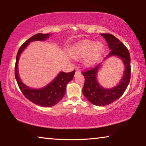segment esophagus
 Masks as SVG:
<instances>
[{
    "label": "esophagus",
    "instance_id": "1",
    "mask_svg": "<svg viewBox=\"0 0 146 146\" xmlns=\"http://www.w3.org/2000/svg\"><path fill=\"white\" fill-rule=\"evenodd\" d=\"M80 72L79 71H78V70H76V71H75V75H78V74H80Z\"/></svg>",
    "mask_w": 146,
    "mask_h": 146
}]
</instances>
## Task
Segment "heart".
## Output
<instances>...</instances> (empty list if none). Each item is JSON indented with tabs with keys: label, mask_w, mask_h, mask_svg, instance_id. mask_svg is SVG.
<instances>
[{
	"label": "heart",
	"mask_w": 146,
	"mask_h": 146,
	"mask_svg": "<svg viewBox=\"0 0 146 146\" xmlns=\"http://www.w3.org/2000/svg\"><path fill=\"white\" fill-rule=\"evenodd\" d=\"M104 51V46L101 42L86 40L78 43L71 51V57L75 59L83 58L85 66L90 67L94 65L100 58Z\"/></svg>",
	"instance_id": "b5f03b06"
}]
</instances>
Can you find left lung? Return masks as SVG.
I'll return each mask as SVG.
<instances>
[{"instance_id": "left-lung-1", "label": "left lung", "mask_w": 146, "mask_h": 146, "mask_svg": "<svg viewBox=\"0 0 146 146\" xmlns=\"http://www.w3.org/2000/svg\"><path fill=\"white\" fill-rule=\"evenodd\" d=\"M106 38L111 49L108 56L117 55L122 59L125 67L120 82L111 89H104L97 80V73L100 64L82 72L85 82L82 89L84 97L93 104L104 106L118 99L125 92L131 78V58L127 48L118 39L110 33H101Z\"/></svg>"}]
</instances>
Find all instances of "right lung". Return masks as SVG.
<instances>
[{"label":"right lung","instance_id":"1","mask_svg":"<svg viewBox=\"0 0 146 146\" xmlns=\"http://www.w3.org/2000/svg\"><path fill=\"white\" fill-rule=\"evenodd\" d=\"M49 36V34L37 33L32 36L28 40H27L19 49L16 56V62L15 66V76L17 84L27 99L31 102L42 107H51L56 104L63 98L66 92V87L67 84L73 78L75 70L70 73L60 72L58 75L45 88L34 90L27 87L20 79L18 75V60L19 56L31 41L44 40Z\"/></svg>","mask_w":146,"mask_h":146}]
</instances>
